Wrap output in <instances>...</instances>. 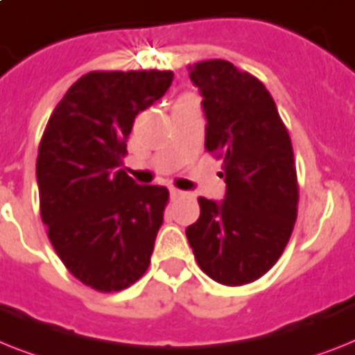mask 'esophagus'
Masks as SVG:
<instances>
[{
  "label": "esophagus",
  "mask_w": 355,
  "mask_h": 355,
  "mask_svg": "<svg viewBox=\"0 0 355 355\" xmlns=\"http://www.w3.org/2000/svg\"><path fill=\"white\" fill-rule=\"evenodd\" d=\"M184 195H186V193L180 191V189H175V187L171 189V197L173 198H180V197H184Z\"/></svg>",
  "instance_id": "34e87169"
}]
</instances>
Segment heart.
<instances>
[{"mask_svg": "<svg viewBox=\"0 0 355 355\" xmlns=\"http://www.w3.org/2000/svg\"><path fill=\"white\" fill-rule=\"evenodd\" d=\"M182 98H187V96H182Z\"/></svg>", "mask_w": 355, "mask_h": 355, "instance_id": "b5f03b06", "label": "heart"}]
</instances>
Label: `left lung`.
Instances as JSON below:
<instances>
[{"instance_id": "obj_1", "label": "left lung", "mask_w": 355, "mask_h": 355, "mask_svg": "<svg viewBox=\"0 0 355 355\" xmlns=\"http://www.w3.org/2000/svg\"><path fill=\"white\" fill-rule=\"evenodd\" d=\"M189 69L202 94L206 149L223 158V202L200 197V217L186 235L213 281L243 286L279 261L297 218L292 140L264 83L226 60Z\"/></svg>"}]
</instances>
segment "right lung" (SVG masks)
<instances>
[{"instance_id":"obj_1","label":"right lung","mask_w":355,"mask_h":355,"mask_svg":"<svg viewBox=\"0 0 355 355\" xmlns=\"http://www.w3.org/2000/svg\"><path fill=\"white\" fill-rule=\"evenodd\" d=\"M171 71H93L49 118L36 160L40 211L69 272L120 292L148 270L169 191L120 169L138 112L160 100Z\"/></svg>"}]
</instances>
